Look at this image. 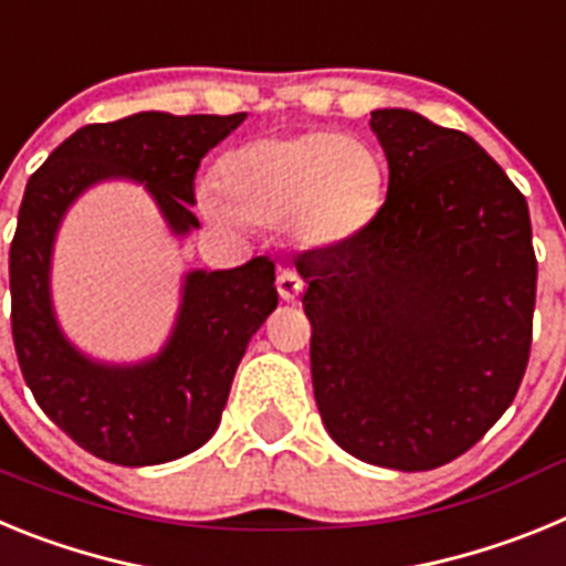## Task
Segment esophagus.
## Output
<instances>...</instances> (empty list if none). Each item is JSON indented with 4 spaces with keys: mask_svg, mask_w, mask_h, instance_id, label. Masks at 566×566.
I'll list each match as a JSON object with an SVG mask.
<instances>
[{
    "mask_svg": "<svg viewBox=\"0 0 566 566\" xmlns=\"http://www.w3.org/2000/svg\"><path fill=\"white\" fill-rule=\"evenodd\" d=\"M303 286H306V283H303V277H300L294 269H283V272L277 274V294L283 300H294L303 292Z\"/></svg>",
    "mask_w": 566,
    "mask_h": 566,
    "instance_id": "1",
    "label": "esophagus"
}]
</instances>
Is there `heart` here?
<instances>
[{
  "mask_svg": "<svg viewBox=\"0 0 566 566\" xmlns=\"http://www.w3.org/2000/svg\"><path fill=\"white\" fill-rule=\"evenodd\" d=\"M218 188L201 195L203 212L227 227L286 221L308 247L352 240L377 218L382 164L354 135L328 129L260 135L218 164Z\"/></svg>",
  "mask_w": 566,
  "mask_h": 566,
  "instance_id": "b5f03b06",
  "label": "heart"
}]
</instances>
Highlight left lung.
<instances>
[{
    "label": "left lung",
    "mask_w": 566,
    "mask_h": 566,
    "mask_svg": "<svg viewBox=\"0 0 566 566\" xmlns=\"http://www.w3.org/2000/svg\"><path fill=\"white\" fill-rule=\"evenodd\" d=\"M388 195L352 240L300 254L312 382L334 442L431 470L470 451L516 397L538 263L524 195L470 135L374 109Z\"/></svg>",
    "instance_id": "1"
}]
</instances>
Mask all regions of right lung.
I'll return each mask as SVG.
<instances>
[{
	"label": "right lung",
	"mask_w": 566,
	"mask_h": 566,
	"mask_svg": "<svg viewBox=\"0 0 566 566\" xmlns=\"http://www.w3.org/2000/svg\"><path fill=\"white\" fill-rule=\"evenodd\" d=\"M247 113H135L87 124L30 175L10 243V328L39 408L93 457L127 468L198 451L221 424L238 363L277 306L274 263L252 258L227 272L187 274L167 348L133 368L98 365L62 337L50 308V252L59 221L104 178L144 181L175 234L198 229L195 172Z\"/></svg>",
	"instance_id": "obj_1"
}]
</instances>
